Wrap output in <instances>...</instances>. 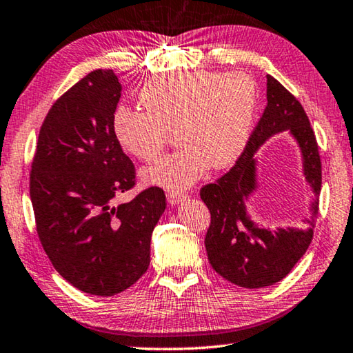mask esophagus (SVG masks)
Returning a JSON list of instances; mask_svg holds the SVG:
<instances>
[{
    "label": "esophagus",
    "instance_id": "obj_1",
    "mask_svg": "<svg viewBox=\"0 0 353 353\" xmlns=\"http://www.w3.org/2000/svg\"><path fill=\"white\" fill-rule=\"evenodd\" d=\"M187 194H183V193H170L168 194V203H170L171 205H179V204H182L183 201H187Z\"/></svg>",
    "mask_w": 353,
    "mask_h": 353
}]
</instances>
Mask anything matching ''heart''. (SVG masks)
<instances>
[{
    "instance_id": "1",
    "label": "heart",
    "mask_w": 353,
    "mask_h": 353,
    "mask_svg": "<svg viewBox=\"0 0 353 353\" xmlns=\"http://www.w3.org/2000/svg\"><path fill=\"white\" fill-rule=\"evenodd\" d=\"M139 103L146 113L127 106L114 110L116 141L135 159L150 161L176 132L183 148L143 170L141 179L179 192L209 166L221 170L239 159L253 127L259 88L247 72H179L146 83Z\"/></svg>"
}]
</instances>
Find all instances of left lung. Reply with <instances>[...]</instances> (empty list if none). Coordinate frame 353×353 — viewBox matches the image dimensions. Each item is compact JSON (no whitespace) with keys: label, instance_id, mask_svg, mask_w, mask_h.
<instances>
[{"label":"left lung","instance_id":"obj_1","mask_svg":"<svg viewBox=\"0 0 353 353\" xmlns=\"http://www.w3.org/2000/svg\"><path fill=\"white\" fill-rule=\"evenodd\" d=\"M283 131L298 144L302 174L313 193L305 228H264L254 221L246 207L260 186L255 154L268 139ZM321 187V157L303 106L281 83L267 75L265 111L243 154L229 172L201 190V199L210 210V226L204 243L214 270L232 284L247 289L267 288L281 281L310 247Z\"/></svg>","mask_w":353,"mask_h":353}]
</instances>
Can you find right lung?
I'll list each match as a JSON object with an SVG mask.
<instances>
[{
  "label": "right lung",
  "mask_w": 353,
  "mask_h": 353,
  "mask_svg": "<svg viewBox=\"0 0 353 353\" xmlns=\"http://www.w3.org/2000/svg\"><path fill=\"white\" fill-rule=\"evenodd\" d=\"M121 91L113 70L97 69L56 100L41 127L30 179L37 234L53 267L99 297L122 292L146 273L150 237L166 209L159 187L114 204L135 183L111 127Z\"/></svg>",
  "instance_id": "right-lung-1"
}]
</instances>
